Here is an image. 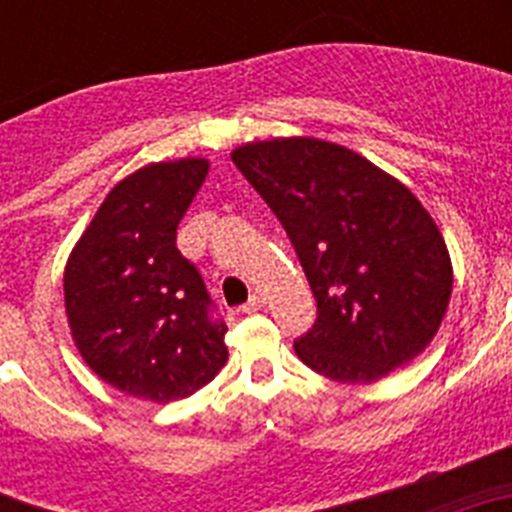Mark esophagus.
I'll return each mask as SVG.
<instances>
[{"mask_svg": "<svg viewBox=\"0 0 512 512\" xmlns=\"http://www.w3.org/2000/svg\"><path fill=\"white\" fill-rule=\"evenodd\" d=\"M264 302H266V297L261 295V292H253L251 300H248L246 305L241 307V310L243 312H256V310H261V307H264Z\"/></svg>", "mask_w": 512, "mask_h": 512, "instance_id": "1", "label": "esophagus"}]
</instances>
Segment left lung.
Returning <instances> with one entry per match:
<instances>
[{
    "mask_svg": "<svg viewBox=\"0 0 512 512\" xmlns=\"http://www.w3.org/2000/svg\"><path fill=\"white\" fill-rule=\"evenodd\" d=\"M233 164L279 217L318 302L295 341L310 369L374 382L431 343L454 277L436 223L408 187L318 138L248 143Z\"/></svg>",
    "mask_w": 512,
    "mask_h": 512,
    "instance_id": "8db88e82",
    "label": "left lung"
}]
</instances>
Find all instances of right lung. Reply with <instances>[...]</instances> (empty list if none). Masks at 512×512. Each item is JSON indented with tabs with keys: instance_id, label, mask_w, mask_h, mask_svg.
I'll return each mask as SVG.
<instances>
[{
	"instance_id": "obj_1",
	"label": "right lung",
	"mask_w": 512,
	"mask_h": 512,
	"mask_svg": "<svg viewBox=\"0 0 512 512\" xmlns=\"http://www.w3.org/2000/svg\"><path fill=\"white\" fill-rule=\"evenodd\" d=\"M207 161L151 164L122 179L71 251L63 295L79 354L107 384L171 402L210 382L228 359V325L176 228Z\"/></svg>"
}]
</instances>
